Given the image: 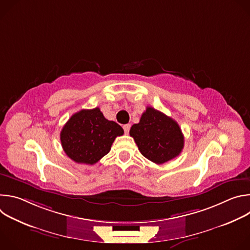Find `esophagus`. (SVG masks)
Listing matches in <instances>:
<instances>
[{"label": "esophagus", "instance_id": "34e87169", "mask_svg": "<svg viewBox=\"0 0 250 250\" xmlns=\"http://www.w3.org/2000/svg\"><path fill=\"white\" fill-rule=\"evenodd\" d=\"M123 127H124L125 132L127 134L129 132V129H130V125H125Z\"/></svg>", "mask_w": 250, "mask_h": 250}]
</instances>
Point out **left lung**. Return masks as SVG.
<instances>
[{"label":"left lung","mask_w":250,"mask_h":250,"mask_svg":"<svg viewBox=\"0 0 250 250\" xmlns=\"http://www.w3.org/2000/svg\"><path fill=\"white\" fill-rule=\"evenodd\" d=\"M129 134L141 154L156 164L177 157L184 147L179 125L152 106H147L139 123L131 126Z\"/></svg>","instance_id":"1"}]
</instances>
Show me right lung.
Instances as JSON below:
<instances>
[{
    "label": "right lung",
    "mask_w": 250,
    "mask_h": 250,
    "mask_svg": "<svg viewBox=\"0 0 250 250\" xmlns=\"http://www.w3.org/2000/svg\"><path fill=\"white\" fill-rule=\"evenodd\" d=\"M124 134L123 127L106 120L99 108L81 110L63 126L60 140L63 150L77 163L93 165L111 150L117 136Z\"/></svg>",
    "instance_id": "right-lung-1"
}]
</instances>
